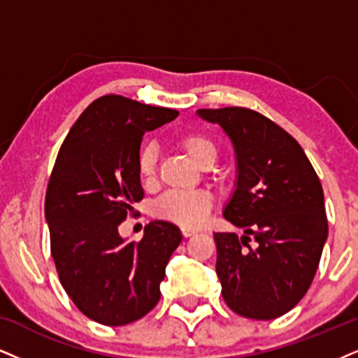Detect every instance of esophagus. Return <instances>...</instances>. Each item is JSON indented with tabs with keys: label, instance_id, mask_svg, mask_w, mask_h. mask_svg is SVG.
<instances>
[{
	"label": "esophagus",
	"instance_id": "obj_1",
	"mask_svg": "<svg viewBox=\"0 0 358 358\" xmlns=\"http://www.w3.org/2000/svg\"><path fill=\"white\" fill-rule=\"evenodd\" d=\"M197 231H194V229H191V227H182V236L184 237H191V236H194V234H196Z\"/></svg>",
	"mask_w": 358,
	"mask_h": 358
}]
</instances>
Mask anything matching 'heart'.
Wrapping results in <instances>:
<instances>
[{
    "label": "heart",
    "mask_w": 358,
    "mask_h": 358,
    "mask_svg": "<svg viewBox=\"0 0 358 358\" xmlns=\"http://www.w3.org/2000/svg\"><path fill=\"white\" fill-rule=\"evenodd\" d=\"M178 145L199 167H210L217 159V145L209 136L201 132H184L178 138ZM138 174L143 182L149 184L156 179L157 148L154 143H144L136 157ZM213 207V196L206 191L167 192L154 206L157 217L171 220L184 227H197L204 222Z\"/></svg>",
    "instance_id": "obj_1"
}]
</instances>
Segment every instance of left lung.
<instances>
[{
	"label": "left lung",
	"instance_id": "1",
	"mask_svg": "<svg viewBox=\"0 0 358 358\" xmlns=\"http://www.w3.org/2000/svg\"><path fill=\"white\" fill-rule=\"evenodd\" d=\"M231 138L237 182L224 217L244 236L215 232V272L236 314L272 320L307 294L329 236L324 191L301 144L247 108L199 109ZM254 236L258 245H248Z\"/></svg>",
	"mask_w": 358,
	"mask_h": 358
}]
</instances>
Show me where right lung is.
<instances>
[{
  "instance_id": "right-lung-1",
  "label": "right lung",
  "mask_w": 358,
  "mask_h": 358,
  "mask_svg": "<svg viewBox=\"0 0 358 358\" xmlns=\"http://www.w3.org/2000/svg\"><path fill=\"white\" fill-rule=\"evenodd\" d=\"M178 111L106 94L87 106L66 136L50 182L44 215L51 255L66 294L103 325H126L151 312L172 252L178 226L152 220L139 242H124L117 227L144 197L136 157L145 131Z\"/></svg>"
}]
</instances>
